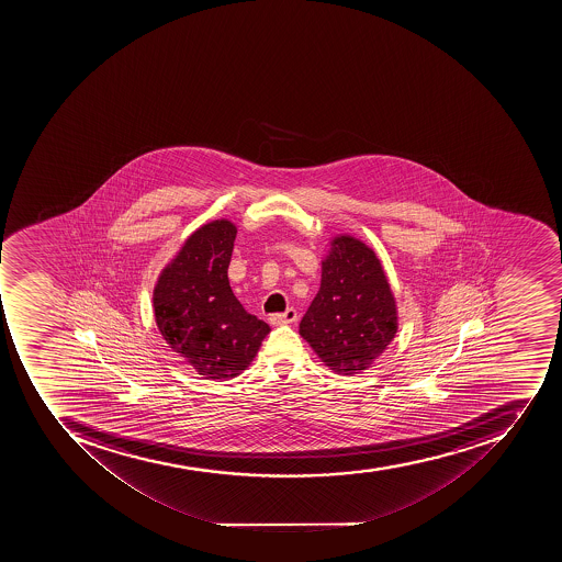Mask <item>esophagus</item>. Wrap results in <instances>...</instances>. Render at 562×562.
<instances>
[{
  "mask_svg": "<svg viewBox=\"0 0 562 562\" xmlns=\"http://www.w3.org/2000/svg\"><path fill=\"white\" fill-rule=\"evenodd\" d=\"M296 319V311L293 307H288L284 313L270 314L269 322L272 325H286V323H293Z\"/></svg>",
  "mask_w": 562,
  "mask_h": 562,
  "instance_id": "esophagus-1",
  "label": "esophagus"
}]
</instances>
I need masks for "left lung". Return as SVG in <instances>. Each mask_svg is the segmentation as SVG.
Here are the masks:
<instances>
[{
  "instance_id": "1",
  "label": "left lung",
  "mask_w": 562,
  "mask_h": 562,
  "mask_svg": "<svg viewBox=\"0 0 562 562\" xmlns=\"http://www.w3.org/2000/svg\"><path fill=\"white\" fill-rule=\"evenodd\" d=\"M397 304L380 258L353 235H337L322 261V284L301 322V336L328 369L366 371L397 334Z\"/></svg>"
}]
</instances>
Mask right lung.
I'll return each mask as SVG.
<instances>
[{
	"label": "right lung",
	"instance_id": "right-lung-1",
	"mask_svg": "<svg viewBox=\"0 0 562 562\" xmlns=\"http://www.w3.org/2000/svg\"><path fill=\"white\" fill-rule=\"evenodd\" d=\"M235 235L228 220L200 226L161 270L153 292L159 334L205 380L239 376L270 331L232 292Z\"/></svg>",
	"mask_w": 562,
	"mask_h": 562
}]
</instances>
